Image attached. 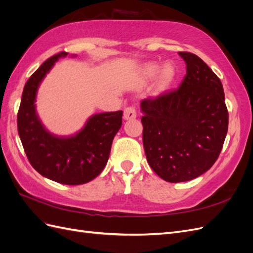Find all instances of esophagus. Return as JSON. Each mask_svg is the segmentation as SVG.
<instances>
[{"mask_svg": "<svg viewBox=\"0 0 253 253\" xmlns=\"http://www.w3.org/2000/svg\"><path fill=\"white\" fill-rule=\"evenodd\" d=\"M124 118L126 120L136 118V110H135V108H133V106H128V108L125 109V111H124Z\"/></svg>", "mask_w": 253, "mask_h": 253, "instance_id": "1", "label": "esophagus"}]
</instances>
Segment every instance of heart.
<instances>
[{
    "mask_svg": "<svg viewBox=\"0 0 253 253\" xmlns=\"http://www.w3.org/2000/svg\"><path fill=\"white\" fill-rule=\"evenodd\" d=\"M158 75V80H157V86L160 90H165L171 85V83L174 81L176 77V71L172 64L168 63L166 64L162 70L160 67L156 64H151L145 67L144 75L147 76L148 78H153Z\"/></svg>",
    "mask_w": 253,
    "mask_h": 253,
    "instance_id": "b5f03b06",
    "label": "heart"
}]
</instances>
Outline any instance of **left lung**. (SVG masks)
<instances>
[{
  "label": "left lung",
  "mask_w": 253,
  "mask_h": 253,
  "mask_svg": "<svg viewBox=\"0 0 253 253\" xmlns=\"http://www.w3.org/2000/svg\"><path fill=\"white\" fill-rule=\"evenodd\" d=\"M187 75L178 88L143 99V148L148 163L169 182L194 179L216 162L228 131L223 84L194 53L179 51Z\"/></svg>",
  "instance_id": "1"
}]
</instances>
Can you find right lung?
I'll return each instance as SVG.
<instances>
[{"label":"right lung","mask_w":253,"mask_h":253,"mask_svg":"<svg viewBox=\"0 0 253 253\" xmlns=\"http://www.w3.org/2000/svg\"><path fill=\"white\" fill-rule=\"evenodd\" d=\"M67 55L61 51L47 59L27 80L18 112V132L37 172L53 181L75 186L93 180L104 169L113 139L122 125V111L93 115L73 136L59 137L45 128L36 111L37 91L51 67Z\"/></svg>","instance_id":"1"}]
</instances>
